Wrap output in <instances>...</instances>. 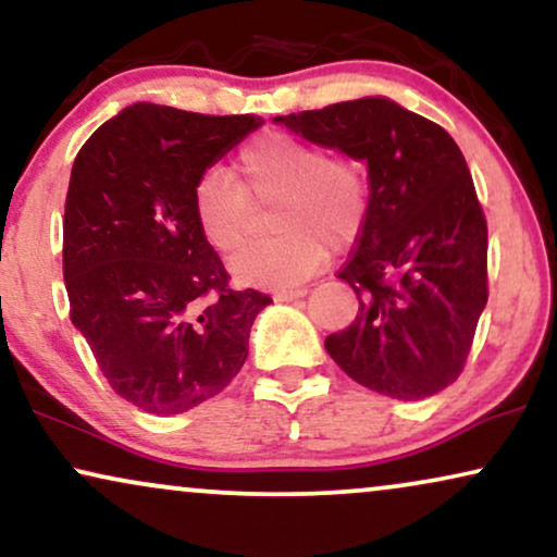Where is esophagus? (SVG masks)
<instances>
[{
	"label": "esophagus",
	"instance_id": "obj_1",
	"mask_svg": "<svg viewBox=\"0 0 557 557\" xmlns=\"http://www.w3.org/2000/svg\"><path fill=\"white\" fill-rule=\"evenodd\" d=\"M306 293H308L306 287H293V290H277V293H274V298H277L280 302H290V300L302 298Z\"/></svg>",
	"mask_w": 557,
	"mask_h": 557
}]
</instances>
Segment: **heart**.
I'll return each instance as SVG.
<instances>
[{
	"mask_svg": "<svg viewBox=\"0 0 557 557\" xmlns=\"http://www.w3.org/2000/svg\"><path fill=\"white\" fill-rule=\"evenodd\" d=\"M274 206L272 239L232 259L244 283L290 287L310 277L333 251L351 249L364 234L372 190L367 170L348 154H331L310 139L267 132L236 160V181L206 173L193 193V216L219 255H234L255 232V206Z\"/></svg>",
	"mask_w": 557,
	"mask_h": 557,
	"instance_id": "b5f03b06",
	"label": "heart"
}]
</instances>
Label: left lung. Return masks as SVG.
<instances>
[{
	"label": "left lung",
	"instance_id": "1",
	"mask_svg": "<svg viewBox=\"0 0 557 557\" xmlns=\"http://www.w3.org/2000/svg\"><path fill=\"white\" fill-rule=\"evenodd\" d=\"M277 122L369 168L372 211L338 270L359 313L325 351L380 395H438L461 376L488 298L486 216L463 152L441 124L380 96Z\"/></svg>",
	"mask_w": 557,
	"mask_h": 557
}]
</instances>
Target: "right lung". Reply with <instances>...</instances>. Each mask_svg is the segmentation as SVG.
<instances>
[{
    "label": "right lung",
    "mask_w": 557,
    "mask_h": 557,
    "mask_svg": "<svg viewBox=\"0 0 557 557\" xmlns=\"http://www.w3.org/2000/svg\"><path fill=\"white\" fill-rule=\"evenodd\" d=\"M262 119L135 103L101 124L71 170L63 280L71 321L109 387L177 414L239 374L270 295L236 290L193 216L206 168Z\"/></svg>",
    "instance_id": "1"
}]
</instances>
